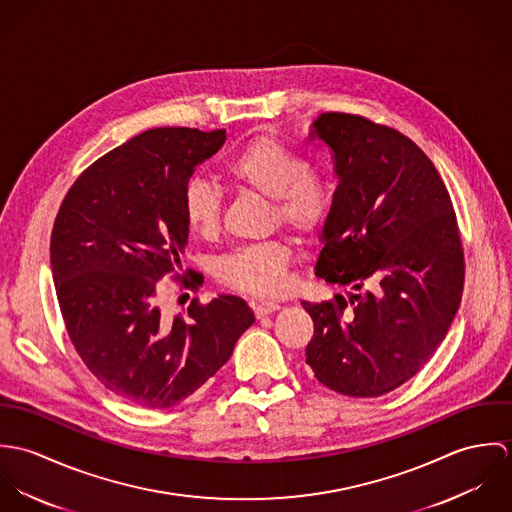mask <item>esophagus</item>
<instances>
[{"instance_id":"obj_1","label":"esophagus","mask_w":512,"mask_h":512,"mask_svg":"<svg viewBox=\"0 0 512 512\" xmlns=\"http://www.w3.org/2000/svg\"><path fill=\"white\" fill-rule=\"evenodd\" d=\"M278 309H280V303L270 301V299L254 303V313H256V317H258V319H262V317H266V315H270V313H276Z\"/></svg>"}]
</instances>
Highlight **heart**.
I'll return each instance as SVG.
<instances>
[{
  "instance_id": "obj_1",
  "label": "heart",
  "mask_w": 512,
  "mask_h": 512,
  "mask_svg": "<svg viewBox=\"0 0 512 512\" xmlns=\"http://www.w3.org/2000/svg\"><path fill=\"white\" fill-rule=\"evenodd\" d=\"M226 175L272 201L280 224L301 236L315 234L329 217L331 195L327 183L297 157L292 149L258 138L238 151L226 165ZM183 215L189 228L201 236L219 230V191L193 179L183 193ZM292 248L284 240H268L232 250L219 262V278L230 288L252 295H278L288 288Z\"/></svg>"
}]
</instances>
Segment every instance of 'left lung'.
Wrapping results in <instances>:
<instances>
[{
    "label": "left lung",
    "instance_id": "left-lung-1",
    "mask_svg": "<svg viewBox=\"0 0 512 512\" xmlns=\"http://www.w3.org/2000/svg\"><path fill=\"white\" fill-rule=\"evenodd\" d=\"M311 138L333 151L339 179L315 276L355 293L351 308L343 295L301 301L315 325L305 363L335 392L382 396L430 361L457 313V220L434 163L400 132L329 112Z\"/></svg>",
    "mask_w": 512,
    "mask_h": 512
}]
</instances>
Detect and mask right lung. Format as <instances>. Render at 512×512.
<instances>
[{
	"label": "right lung",
	"mask_w": 512,
	"mask_h": 512,
	"mask_svg": "<svg viewBox=\"0 0 512 512\" xmlns=\"http://www.w3.org/2000/svg\"><path fill=\"white\" fill-rule=\"evenodd\" d=\"M224 140V130H147L74 181L53 226L51 272L74 349L108 390L144 408L191 396L254 323L236 295L193 299L173 319L157 301L159 280L183 268L185 187Z\"/></svg>",
	"instance_id": "add662e5"
}]
</instances>
